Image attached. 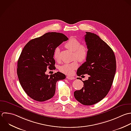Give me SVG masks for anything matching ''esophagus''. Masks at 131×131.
<instances>
[{
	"mask_svg": "<svg viewBox=\"0 0 131 131\" xmlns=\"http://www.w3.org/2000/svg\"><path fill=\"white\" fill-rule=\"evenodd\" d=\"M67 79H68V80H74L75 78L74 77H71V76H67Z\"/></svg>",
	"mask_w": 131,
	"mask_h": 131,
	"instance_id": "obj_1",
	"label": "esophagus"
}]
</instances>
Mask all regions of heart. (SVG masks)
Here are the masks:
<instances>
[{"instance_id":"heart-1","label":"heart","mask_w":131,"mask_h":131,"mask_svg":"<svg viewBox=\"0 0 131 131\" xmlns=\"http://www.w3.org/2000/svg\"><path fill=\"white\" fill-rule=\"evenodd\" d=\"M65 46L69 50L73 51V59H77L80 62H85L88 56V48L84 44H81V42L75 38H71L66 43ZM53 57L57 61L60 60V48L57 47L53 53ZM79 64L77 61H74L70 63H66L60 67V70L68 75L73 73L74 70L78 67Z\"/></svg>"}]
</instances>
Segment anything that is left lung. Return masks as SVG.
Returning a JSON list of instances; mask_svg holds the SVG:
<instances>
[{
    "label": "left lung",
    "instance_id": "1",
    "mask_svg": "<svg viewBox=\"0 0 131 131\" xmlns=\"http://www.w3.org/2000/svg\"><path fill=\"white\" fill-rule=\"evenodd\" d=\"M85 40L88 48L86 61L78 69L77 74L89 75L83 81L84 87L74 92L75 99L84 105L95 104L108 93L116 72V63L111 48L100 37L94 33L86 32Z\"/></svg>",
    "mask_w": 131,
    "mask_h": 131
}]
</instances>
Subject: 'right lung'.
<instances>
[{
	"instance_id": "1",
	"label": "right lung",
	"mask_w": 131,
	"mask_h": 131,
	"mask_svg": "<svg viewBox=\"0 0 131 131\" xmlns=\"http://www.w3.org/2000/svg\"><path fill=\"white\" fill-rule=\"evenodd\" d=\"M68 40L63 34L51 32L32 39L24 47L17 63V72L20 85L32 99L44 102L52 98L55 93L57 81L66 78L57 72L46 74L47 67L54 69V49Z\"/></svg>"
}]
</instances>
